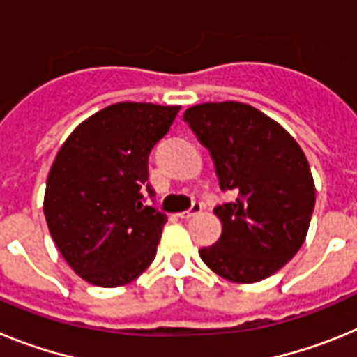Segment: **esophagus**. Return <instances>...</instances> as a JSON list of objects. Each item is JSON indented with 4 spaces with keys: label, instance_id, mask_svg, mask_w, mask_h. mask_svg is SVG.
I'll use <instances>...</instances> for the list:
<instances>
[{
    "label": "esophagus",
    "instance_id": "obj_1",
    "mask_svg": "<svg viewBox=\"0 0 357 357\" xmlns=\"http://www.w3.org/2000/svg\"><path fill=\"white\" fill-rule=\"evenodd\" d=\"M202 211V204L200 202H193V206H191V209L184 211V213H178V218H184V220H189V218L197 216L198 213Z\"/></svg>",
    "mask_w": 357,
    "mask_h": 357
}]
</instances>
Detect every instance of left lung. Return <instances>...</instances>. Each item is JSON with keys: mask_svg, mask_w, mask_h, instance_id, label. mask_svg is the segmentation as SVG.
Segmentation results:
<instances>
[{"mask_svg": "<svg viewBox=\"0 0 357 357\" xmlns=\"http://www.w3.org/2000/svg\"><path fill=\"white\" fill-rule=\"evenodd\" d=\"M216 166L222 191L214 207L222 236L200 250L220 277L257 282L284 266L304 243L314 209V182L304 151L279 123L239 102L202 103L184 112Z\"/></svg>", "mask_w": 357, "mask_h": 357, "instance_id": "obj_1", "label": "left lung"}]
</instances>
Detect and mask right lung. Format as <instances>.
I'll use <instances>...</instances> for the list:
<instances>
[{
	"mask_svg": "<svg viewBox=\"0 0 357 357\" xmlns=\"http://www.w3.org/2000/svg\"><path fill=\"white\" fill-rule=\"evenodd\" d=\"M181 107L121 102L80 123L50 169L44 216L56 248L84 280L132 282L157 254L166 214L144 206L148 155Z\"/></svg>",
	"mask_w": 357,
	"mask_h": 357,
	"instance_id": "add662e5",
	"label": "right lung"
}]
</instances>
